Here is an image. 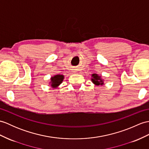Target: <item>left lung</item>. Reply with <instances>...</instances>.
<instances>
[{
  "label": "left lung",
  "instance_id": "8db88e82",
  "mask_svg": "<svg viewBox=\"0 0 149 149\" xmlns=\"http://www.w3.org/2000/svg\"><path fill=\"white\" fill-rule=\"evenodd\" d=\"M92 77H93V79H91V81L95 84L97 86H99L100 84V85L103 84V80L101 79V77H100V76H98L96 74H92Z\"/></svg>",
  "mask_w": 149,
  "mask_h": 149
}]
</instances>
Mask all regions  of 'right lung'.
Listing matches in <instances>:
<instances>
[{"label":"right lung","mask_w":149,"mask_h":149,"mask_svg":"<svg viewBox=\"0 0 149 149\" xmlns=\"http://www.w3.org/2000/svg\"><path fill=\"white\" fill-rule=\"evenodd\" d=\"M64 79V76L63 75H56L51 79V86L53 88H56L57 86L60 85L63 81Z\"/></svg>","instance_id":"right-lung-1"}]
</instances>
